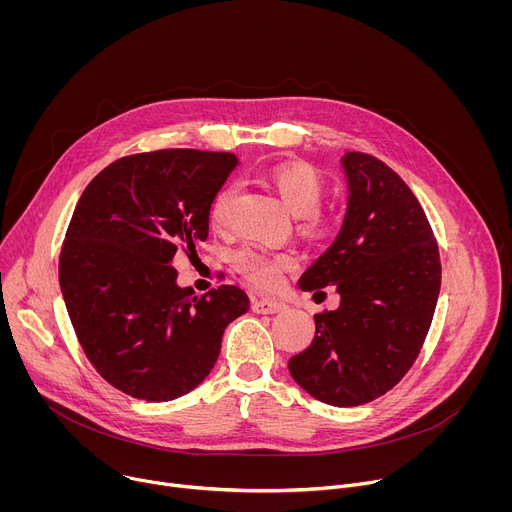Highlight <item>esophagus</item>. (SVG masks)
Listing matches in <instances>:
<instances>
[{
  "label": "esophagus",
  "instance_id": "obj_1",
  "mask_svg": "<svg viewBox=\"0 0 512 512\" xmlns=\"http://www.w3.org/2000/svg\"><path fill=\"white\" fill-rule=\"evenodd\" d=\"M287 306L283 302H277V300H255L253 302V312L257 314H277V312H283Z\"/></svg>",
  "mask_w": 512,
  "mask_h": 512
}]
</instances>
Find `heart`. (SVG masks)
I'll list each match as a JSON object with an SVG mask.
<instances>
[{"label":"heart","mask_w":512,"mask_h":512,"mask_svg":"<svg viewBox=\"0 0 512 512\" xmlns=\"http://www.w3.org/2000/svg\"><path fill=\"white\" fill-rule=\"evenodd\" d=\"M265 182L275 190L285 208L298 216V229L302 235L322 241L328 239L334 229V216L320 210L324 198V180L316 168L304 162H283L265 172ZM237 196V186L227 184L212 200L210 221L216 227H223L229 216V206ZM235 269L255 287H275L283 273L294 265V259L287 253H267L251 247H243L233 255Z\"/></svg>","instance_id":"obj_1"}]
</instances>
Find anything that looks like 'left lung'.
I'll list each match as a JSON object with an SVG mask.
<instances>
[{
	"label": "left lung",
	"mask_w": 512,
	"mask_h": 512,
	"mask_svg": "<svg viewBox=\"0 0 512 512\" xmlns=\"http://www.w3.org/2000/svg\"><path fill=\"white\" fill-rule=\"evenodd\" d=\"M342 168V229L300 277L304 291L334 285L340 306L314 316L312 344L287 367L318 401L356 407L411 369L440 296L442 263L427 216L397 172L360 152L344 154Z\"/></svg>",
	"instance_id": "obj_1"
}]
</instances>
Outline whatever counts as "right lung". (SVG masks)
<instances>
[{
	"label": "right lung",
	"mask_w": 512,
	"mask_h": 512,
	"mask_svg": "<svg viewBox=\"0 0 512 512\" xmlns=\"http://www.w3.org/2000/svg\"><path fill=\"white\" fill-rule=\"evenodd\" d=\"M235 154L158 150L99 172L72 212L58 261L62 298L97 373L143 401L198 387L221 352L225 328L249 310L237 285L204 296L176 283L178 251L208 237L214 196Z\"/></svg>",
	"instance_id": "1"
}]
</instances>
